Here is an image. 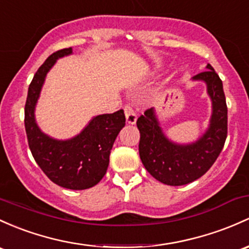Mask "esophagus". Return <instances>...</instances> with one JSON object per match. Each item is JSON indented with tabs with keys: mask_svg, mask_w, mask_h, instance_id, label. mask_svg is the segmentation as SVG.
<instances>
[{
	"mask_svg": "<svg viewBox=\"0 0 249 249\" xmlns=\"http://www.w3.org/2000/svg\"><path fill=\"white\" fill-rule=\"evenodd\" d=\"M124 114H125V121H127V124H134L136 122V120H138V116H136V113L134 111V109L129 106H125Z\"/></svg>",
	"mask_w": 249,
	"mask_h": 249,
	"instance_id": "obj_1",
	"label": "esophagus"
}]
</instances>
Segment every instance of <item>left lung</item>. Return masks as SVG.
Listing matches in <instances>:
<instances>
[{
  "label": "left lung",
  "instance_id": "obj_1",
  "mask_svg": "<svg viewBox=\"0 0 249 249\" xmlns=\"http://www.w3.org/2000/svg\"><path fill=\"white\" fill-rule=\"evenodd\" d=\"M207 71L192 77L203 82L211 101L209 124L191 142H176L165 134L156 108H151L136 121L140 130L139 153L152 177L171 186L185 185L202 177L213 166L227 139V104L223 84L210 64Z\"/></svg>",
  "mask_w": 249,
  "mask_h": 249
}]
</instances>
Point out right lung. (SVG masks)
I'll use <instances>...</instances> for the list:
<instances>
[{"label":"right lung","mask_w":249,"mask_h":249,"mask_svg":"<svg viewBox=\"0 0 249 249\" xmlns=\"http://www.w3.org/2000/svg\"><path fill=\"white\" fill-rule=\"evenodd\" d=\"M72 47L51 54L34 74L25 107V127L34 160L51 180L61 188L85 190L104 177L115 139L124 127L122 109L93 116L77 135L66 140L50 136L40 129L36 108L45 79L58 59L71 55Z\"/></svg>","instance_id":"obj_1"}]
</instances>
